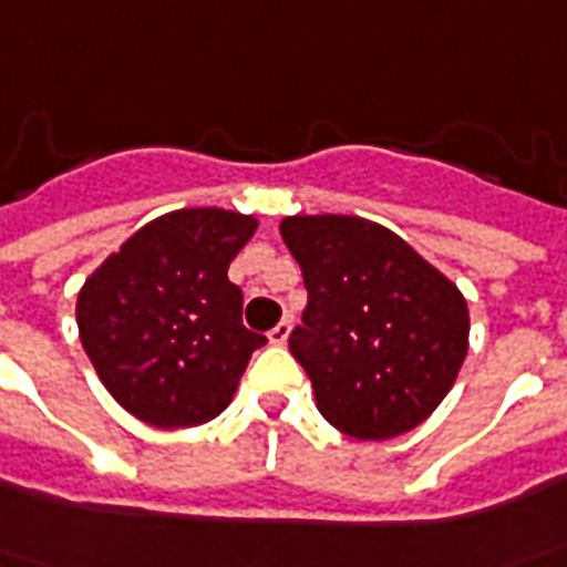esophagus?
<instances>
[{"label":"esophagus","mask_w":567,"mask_h":567,"mask_svg":"<svg viewBox=\"0 0 567 567\" xmlns=\"http://www.w3.org/2000/svg\"><path fill=\"white\" fill-rule=\"evenodd\" d=\"M288 334H291V322H288V319H282V322L276 324V328L270 331V343L282 347L285 340H288Z\"/></svg>","instance_id":"esophagus-1"}]
</instances>
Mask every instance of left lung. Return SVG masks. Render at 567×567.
Returning a JSON list of instances; mask_svg holds the SVG:
<instances>
[{
	"mask_svg": "<svg viewBox=\"0 0 567 567\" xmlns=\"http://www.w3.org/2000/svg\"><path fill=\"white\" fill-rule=\"evenodd\" d=\"M307 285L288 347L340 433L393 439L449 395L466 355V300L414 248L350 215L285 217Z\"/></svg>",
	"mask_w": 567,
	"mask_h": 567,
	"instance_id": "8db88e82",
	"label": "left lung"
}]
</instances>
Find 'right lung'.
Instances as JSON below:
<instances>
[{
    "label": "right lung",
    "instance_id": "1",
    "mask_svg": "<svg viewBox=\"0 0 567 567\" xmlns=\"http://www.w3.org/2000/svg\"><path fill=\"white\" fill-rule=\"evenodd\" d=\"M257 220L184 208L137 229L82 285L76 322L91 365L118 405L150 426L217 417L267 338L243 324L229 260Z\"/></svg>",
    "mask_w": 567,
    "mask_h": 567
}]
</instances>
